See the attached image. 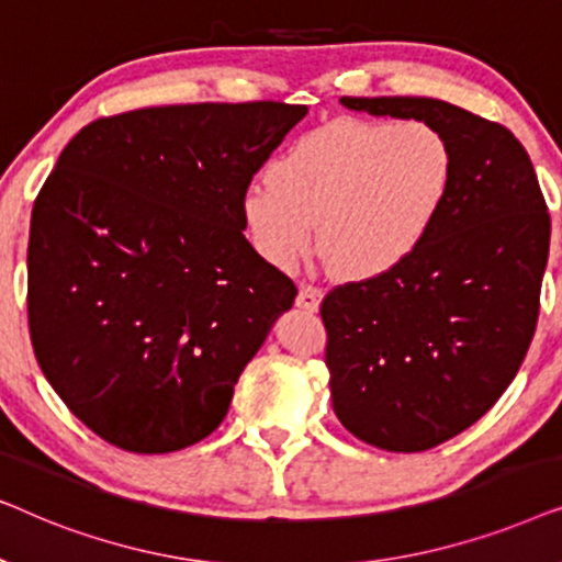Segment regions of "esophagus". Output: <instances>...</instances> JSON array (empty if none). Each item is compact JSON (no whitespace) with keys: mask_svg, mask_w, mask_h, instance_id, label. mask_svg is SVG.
Returning <instances> with one entry per match:
<instances>
[{"mask_svg":"<svg viewBox=\"0 0 562 562\" xmlns=\"http://www.w3.org/2000/svg\"><path fill=\"white\" fill-rule=\"evenodd\" d=\"M322 302V289L312 286V283H302L296 294V306H302L306 312H317Z\"/></svg>","mask_w":562,"mask_h":562,"instance_id":"obj_1","label":"esophagus"}]
</instances>
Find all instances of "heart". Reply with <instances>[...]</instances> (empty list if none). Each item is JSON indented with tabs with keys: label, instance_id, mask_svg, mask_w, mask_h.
I'll list each match as a JSON object with an SVG mask.
<instances>
[{
	"label": "heart",
	"instance_id": "1",
	"mask_svg": "<svg viewBox=\"0 0 562 562\" xmlns=\"http://www.w3.org/2000/svg\"><path fill=\"white\" fill-rule=\"evenodd\" d=\"M245 191L260 256L294 268L317 245L342 279L394 271L432 233L456 181V150L429 122L335 117L310 130Z\"/></svg>",
	"mask_w": 562,
	"mask_h": 562
}]
</instances>
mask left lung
Instances as JSON below:
<instances>
[{"label":"left lung","mask_w":562,"mask_h":562,"mask_svg":"<svg viewBox=\"0 0 562 562\" xmlns=\"http://www.w3.org/2000/svg\"><path fill=\"white\" fill-rule=\"evenodd\" d=\"M350 110L429 122L456 150L450 199L394 271L322 299L337 419L391 452L437 448L517 375L540 317L550 214L527 150L498 122L427 97H342Z\"/></svg>","instance_id":"left-lung-1"}]
</instances>
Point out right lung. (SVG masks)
I'll return each mask as SVG.
<instances>
[{"mask_svg":"<svg viewBox=\"0 0 562 562\" xmlns=\"http://www.w3.org/2000/svg\"><path fill=\"white\" fill-rule=\"evenodd\" d=\"M304 104H168L79 130L35 196L27 325L64 404L160 456L222 425L294 281L243 235V196Z\"/></svg>","mask_w":562,"mask_h":562,"instance_id":"right-lung-1","label":"right lung"}]
</instances>
